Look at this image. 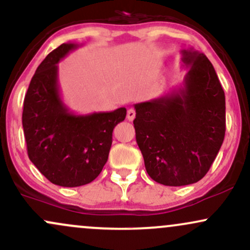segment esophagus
<instances>
[{
	"mask_svg": "<svg viewBox=\"0 0 250 250\" xmlns=\"http://www.w3.org/2000/svg\"><path fill=\"white\" fill-rule=\"evenodd\" d=\"M135 115H136V113H135V109L129 108L128 111H127V119H128V121H133V120L135 119Z\"/></svg>",
	"mask_w": 250,
	"mask_h": 250,
	"instance_id": "esophagus-1",
	"label": "esophagus"
}]
</instances>
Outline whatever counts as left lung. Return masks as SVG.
Listing matches in <instances>:
<instances>
[{"label": "left lung", "instance_id": "obj_1", "mask_svg": "<svg viewBox=\"0 0 250 250\" xmlns=\"http://www.w3.org/2000/svg\"><path fill=\"white\" fill-rule=\"evenodd\" d=\"M188 67L182 85L134 104L136 142L146 170L170 187L197 182L208 173L226 133V97L205 54L183 49Z\"/></svg>", "mask_w": 250, "mask_h": 250}]
</instances>
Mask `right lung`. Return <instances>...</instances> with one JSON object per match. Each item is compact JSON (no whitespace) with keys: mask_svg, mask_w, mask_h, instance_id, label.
Returning <instances> with one entry per match:
<instances>
[{"mask_svg":"<svg viewBox=\"0 0 250 250\" xmlns=\"http://www.w3.org/2000/svg\"><path fill=\"white\" fill-rule=\"evenodd\" d=\"M79 44L63 43L48 54L31 79L23 102L28 156L51 183L80 187L99 176L108 160L113 130L127 109L76 115L60 96L59 63Z\"/></svg>","mask_w":250,"mask_h":250,"instance_id":"add662e5","label":"right lung"}]
</instances>
